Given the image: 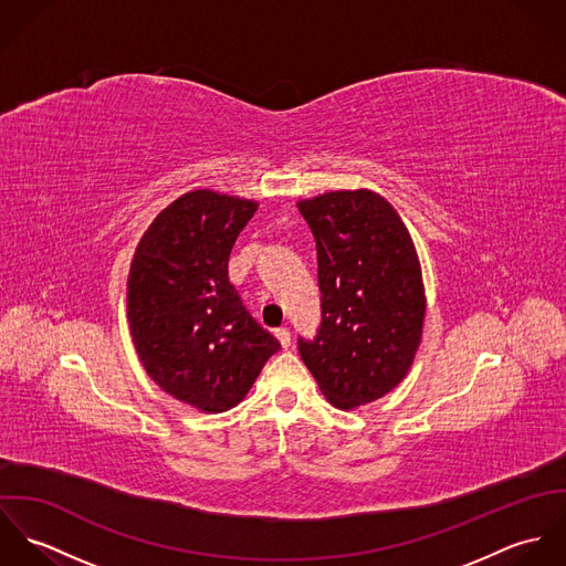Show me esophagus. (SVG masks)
Returning <instances> with one entry per match:
<instances>
[{"label": "esophagus", "mask_w": 566, "mask_h": 566, "mask_svg": "<svg viewBox=\"0 0 566 566\" xmlns=\"http://www.w3.org/2000/svg\"><path fill=\"white\" fill-rule=\"evenodd\" d=\"M274 335H276V339H279V344H281L283 348H290V344H292V335H290V331H287V328H276V331H274Z\"/></svg>", "instance_id": "1"}]
</instances>
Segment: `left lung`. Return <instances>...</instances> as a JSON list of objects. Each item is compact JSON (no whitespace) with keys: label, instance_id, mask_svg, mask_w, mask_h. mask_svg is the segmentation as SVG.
<instances>
[{"label":"left lung","instance_id":"obj_1","mask_svg":"<svg viewBox=\"0 0 566 566\" xmlns=\"http://www.w3.org/2000/svg\"><path fill=\"white\" fill-rule=\"evenodd\" d=\"M318 250L323 321L298 353L326 401L373 403L403 381L420 344V261L395 207L370 189L301 200Z\"/></svg>","mask_w":566,"mask_h":566}]
</instances>
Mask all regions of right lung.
<instances>
[{"label": "right lung", "instance_id": "right-lung-1", "mask_svg": "<svg viewBox=\"0 0 566 566\" xmlns=\"http://www.w3.org/2000/svg\"><path fill=\"white\" fill-rule=\"evenodd\" d=\"M256 207L211 189L182 193L148 227L130 263L135 350L163 392L200 411L243 401L281 348L229 281V254Z\"/></svg>", "mask_w": 566, "mask_h": 566}]
</instances>
